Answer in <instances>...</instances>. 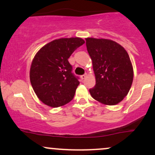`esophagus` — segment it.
Masks as SVG:
<instances>
[{"mask_svg": "<svg viewBox=\"0 0 155 155\" xmlns=\"http://www.w3.org/2000/svg\"><path fill=\"white\" fill-rule=\"evenodd\" d=\"M86 76H87V74H83V75H81V79L84 80V79H85V78H86Z\"/></svg>", "mask_w": 155, "mask_h": 155, "instance_id": "obj_1", "label": "esophagus"}]
</instances>
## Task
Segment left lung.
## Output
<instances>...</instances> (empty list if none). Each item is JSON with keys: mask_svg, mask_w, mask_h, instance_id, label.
<instances>
[{"mask_svg": "<svg viewBox=\"0 0 155 155\" xmlns=\"http://www.w3.org/2000/svg\"><path fill=\"white\" fill-rule=\"evenodd\" d=\"M85 41L95 76V87L89 90L91 96L103 104H118L133 82V67L127 51L112 40L86 38Z\"/></svg>", "mask_w": 155, "mask_h": 155, "instance_id": "left-lung-1", "label": "left lung"}]
</instances>
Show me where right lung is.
<instances>
[{"mask_svg": "<svg viewBox=\"0 0 155 155\" xmlns=\"http://www.w3.org/2000/svg\"><path fill=\"white\" fill-rule=\"evenodd\" d=\"M84 43L81 38H62L47 44L36 54L30 68V81L45 104L57 108L74 98L79 78L72 72L68 58Z\"/></svg>", "mask_w": 155, "mask_h": 155, "instance_id": "1", "label": "right lung"}]
</instances>
